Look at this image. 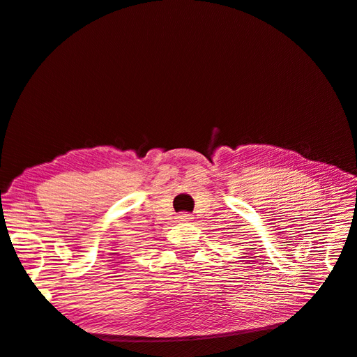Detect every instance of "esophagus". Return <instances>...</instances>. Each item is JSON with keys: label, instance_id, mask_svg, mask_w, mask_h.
I'll list each match as a JSON object with an SVG mask.
<instances>
[{"label": "esophagus", "instance_id": "1", "mask_svg": "<svg viewBox=\"0 0 357 357\" xmlns=\"http://www.w3.org/2000/svg\"><path fill=\"white\" fill-rule=\"evenodd\" d=\"M190 219V214H186V213H181L177 215V220L178 222H188Z\"/></svg>", "mask_w": 357, "mask_h": 357}]
</instances>
